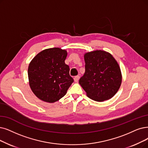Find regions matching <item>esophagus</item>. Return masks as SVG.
I'll use <instances>...</instances> for the list:
<instances>
[{
	"instance_id": "obj_1",
	"label": "esophagus",
	"mask_w": 148,
	"mask_h": 148,
	"mask_svg": "<svg viewBox=\"0 0 148 148\" xmlns=\"http://www.w3.org/2000/svg\"><path fill=\"white\" fill-rule=\"evenodd\" d=\"M79 76H75L74 77V81H75V82H78V81H79Z\"/></svg>"
}]
</instances>
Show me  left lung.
Here are the masks:
<instances>
[{"mask_svg": "<svg viewBox=\"0 0 148 148\" xmlns=\"http://www.w3.org/2000/svg\"><path fill=\"white\" fill-rule=\"evenodd\" d=\"M85 73L79 83L88 98L103 101L113 97L121 84V70L109 53L96 50L84 55Z\"/></svg>", "mask_w": 148, "mask_h": 148, "instance_id": "8db88e82", "label": "left lung"}]
</instances>
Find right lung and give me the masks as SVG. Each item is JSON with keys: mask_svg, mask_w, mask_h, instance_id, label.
Returning <instances> with one entry per match:
<instances>
[{"mask_svg": "<svg viewBox=\"0 0 148 148\" xmlns=\"http://www.w3.org/2000/svg\"><path fill=\"white\" fill-rule=\"evenodd\" d=\"M67 55L60 48L46 49L38 53L29 64L28 76L31 89L38 98L54 103L66 94L73 79L65 64Z\"/></svg>", "mask_w": 148, "mask_h": 148, "instance_id": "1", "label": "right lung"}]
</instances>
